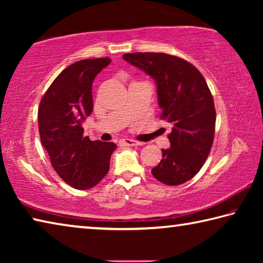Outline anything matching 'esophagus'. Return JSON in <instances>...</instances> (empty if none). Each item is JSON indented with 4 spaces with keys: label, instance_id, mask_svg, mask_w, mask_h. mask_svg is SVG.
<instances>
[{
    "label": "esophagus",
    "instance_id": "esophagus-1",
    "mask_svg": "<svg viewBox=\"0 0 263 263\" xmlns=\"http://www.w3.org/2000/svg\"><path fill=\"white\" fill-rule=\"evenodd\" d=\"M121 144H123L124 146H138L141 145V142L133 139H128V138H124V139L121 140Z\"/></svg>",
    "mask_w": 263,
    "mask_h": 263
}]
</instances>
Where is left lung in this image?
Listing matches in <instances>:
<instances>
[{"label": "left lung", "instance_id": "8db88e82", "mask_svg": "<svg viewBox=\"0 0 263 263\" xmlns=\"http://www.w3.org/2000/svg\"><path fill=\"white\" fill-rule=\"evenodd\" d=\"M124 60L144 70L158 87L161 118L172 125L171 148L152 174L167 185H179L197 174L215 137V103L205 79L186 60L166 53H126Z\"/></svg>", "mask_w": 263, "mask_h": 263}]
</instances>
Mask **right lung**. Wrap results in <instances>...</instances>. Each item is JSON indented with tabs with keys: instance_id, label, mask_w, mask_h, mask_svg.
Here are the masks:
<instances>
[{
	"instance_id": "add662e5",
	"label": "right lung",
	"mask_w": 263,
	"mask_h": 263,
	"mask_svg": "<svg viewBox=\"0 0 263 263\" xmlns=\"http://www.w3.org/2000/svg\"><path fill=\"white\" fill-rule=\"evenodd\" d=\"M110 62V58L74 62L58 75L38 108L42 145L57 174L75 189L86 190L102 181L117 147L114 142L91 141L82 127L92 111V82Z\"/></svg>"
}]
</instances>
